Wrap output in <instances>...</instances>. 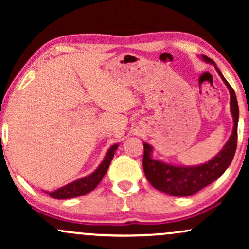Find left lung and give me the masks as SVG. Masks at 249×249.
Listing matches in <instances>:
<instances>
[{"instance_id":"1","label":"left lung","mask_w":249,"mask_h":249,"mask_svg":"<svg viewBox=\"0 0 249 249\" xmlns=\"http://www.w3.org/2000/svg\"><path fill=\"white\" fill-rule=\"evenodd\" d=\"M201 59L215 68L216 72L221 77L230 91L231 113H232L234 126L227 142L216 156H214L211 160L204 162V164L193 165V166L174 165L171 162L162 161L160 159L153 158L152 145L144 142L142 167H144L145 176L154 188L174 196H192V194L199 192L201 188L212 184L220 176H222V173L227 170L233 160L236 150V142H238L239 107L235 92L212 59L204 55H201Z\"/></svg>"}]
</instances>
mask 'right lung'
Listing matches in <instances>:
<instances>
[{"label":"right lung","mask_w":249,"mask_h":249,"mask_svg":"<svg viewBox=\"0 0 249 249\" xmlns=\"http://www.w3.org/2000/svg\"><path fill=\"white\" fill-rule=\"evenodd\" d=\"M118 146L119 144H113L112 146L108 148L104 159H103V161L98 165V167H97L92 173L88 174L87 177H83V178L73 180V181L64 185V186L57 188L55 191H51V192H49V191H44V192L49 194L51 198L53 199H71L79 196H84V194L93 191L97 186H98L99 182L102 181L103 177L107 173V168L110 166L111 160H112Z\"/></svg>","instance_id":"right-lung-1"}]
</instances>
